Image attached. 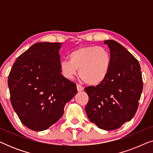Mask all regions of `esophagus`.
Instances as JSON below:
<instances>
[{"label":"esophagus","instance_id":"obj_1","mask_svg":"<svg viewBox=\"0 0 153 153\" xmlns=\"http://www.w3.org/2000/svg\"><path fill=\"white\" fill-rule=\"evenodd\" d=\"M76 88H77V91H78L79 92H80V91H83V86H81V85H79V84H77L76 85Z\"/></svg>","mask_w":153,"mask_h":153}]
</instances>
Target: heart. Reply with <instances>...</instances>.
<instances>
[{
	"instance_id": "b5f03b06",
	"label": "heart",
	"mask_w": 153,
	"mask_h": 153,
	"mask_svg": "<svg viewBox=\"0 0 153 153\" xmlns=\"http://www.w3.org/2000/svg\"><path fill=\"white\" fill-rule=\"evenodd\" d=\"M69 60H62L60 68L68 79L77 74L85 83L97 85L107 76L111 65V56L107 50L101 47L89 46L77 49L69 54Z\"/></svg>"
}]
</instances>
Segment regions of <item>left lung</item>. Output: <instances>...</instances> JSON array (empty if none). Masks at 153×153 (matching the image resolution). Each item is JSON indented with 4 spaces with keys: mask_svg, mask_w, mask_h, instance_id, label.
I'll return each mask as SVG.
<instances>
[{
    "mask_svg": "<svg viewBox=\"0 0 153 153\" xmlns=\"http://www.w3.org/2000/svg\"><path fill=\"white\" fill-rule=\"evenodd\" d=\"M110 49L111 65L107 76L85 91L88 102V118L100 129L114 130L131 120L139 106L143 90L141 67L132 54L114 40H106Z\"/></svg>",
    "mask_w": 153,
    "mask_h": 153,
    "instance_id": "1",
    "label": "left lung"
}]
</instances>
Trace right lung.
Here are the masks:
<instances>
[{"label":"right lung","mask_w":153,"mask_h":153,"mask_svg":"<svg viewBox=\"0 0 153 153\" xmlns=\"http://www.w3.org/2000/svg\"><path fill=\"white\" fill-rule=\"evenodd\" d=\"M58 42H39L16 58L8 76L10 101L21 122L33 131L61 118L77 93L76 83L61 74Z\"/></svg>","instance_id":"1"}]
</instances>
